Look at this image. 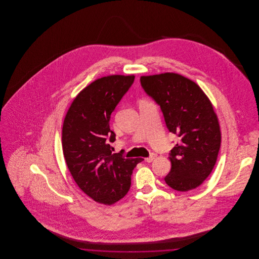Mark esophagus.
Here are the masks:
<instances>
[{"mask_svg": "<svg viewBox=\"0 0 259 259\" xmlns=\"http://www.w3.org/2000/svg\"><path fill=\"white\" fill-rule=\"evenodd\" d=\"M155 157H156L155 153H150V155L148 156V158H146V161L148 162V163H150V162H152V161L155 159Z\"/></svg>", "mask_w": 259, "mask_h": 259, "instance_id": "34e87169", "label": "esophagus"}]
</instances>
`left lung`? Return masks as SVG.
Wrapping results in <instances>:
<instances>
[{"mask_svg":"<svg viewBox=\"0 0 259 259\" xmlns=\"http://www.w3.org/2000/svg\"><path fill=\"white\" fill-rule=\"evenodd\" d=\"M140 80L160 106L168 130L180 138L170 152L172 168L166 184L183 192L196 188L212 171L222 142L210 101L194 81L181 74L144 75Z\"/></svg>","mask_w":259,"mask_h":259,"instance_id":"obj_1","label":"left lung"}]
</instances>
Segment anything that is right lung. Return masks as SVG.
<instances>
[{
    "label": "right lung",
    "mask_w": 259,
    "mask_h": 259,
    "mask_svg": "<svg viewBox=\"0 0 259 259\" xmlns=\"http://www.w3.org/2000/svg\"><path fill=\"white\" fill-rule=\"evenodd\" d=\"M135 75L113 74L96 79L74 98L65 116L62 148L78 187L100 204L111 205L127 194L131 175L143 158L112 153L109 141L112 111L133 84Z\"/></svg>",
    "instance_id": "add662e5"
}]
</instances>
